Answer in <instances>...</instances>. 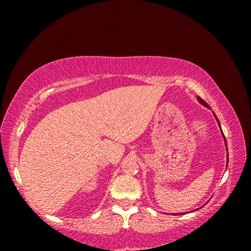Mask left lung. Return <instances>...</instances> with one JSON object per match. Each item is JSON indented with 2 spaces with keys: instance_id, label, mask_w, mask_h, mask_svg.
I'll return each instance as SVG.
<instances>
[{
  "instance_id": "left-lung-1",
  "label": "left lung",
  "mask_w": 251,
  "mask_h": 251,
  "mask_svg": "<svg viewBox=\"0 0 251 251\" xmlns=\"http://www.w3.org/2000/svg\"><path fill=\"white\" fill-rule=\"evenodd\" d=\"M197 100H198V101L202 104V105H204V107H206V108H209V105L205 102L203 100H201V98L199 97V96H197ZM214 115H215V117H216V120L218 121V125H219V126H220V128H221V125H220V123H219V120H218V118H217V116H216V114L214 113ZM221 133H222V136H223V139H224V142H225V147H226V151H228L227 150V143H226V140H225V136H224V134H223V132H222V130H221ZM227 156H228V151H227ZM228 159V158H227ZM227 164H228V160L226 161V168H227ZM173 215H182V214H173Z\"/></svg>"
}]
</instances>
